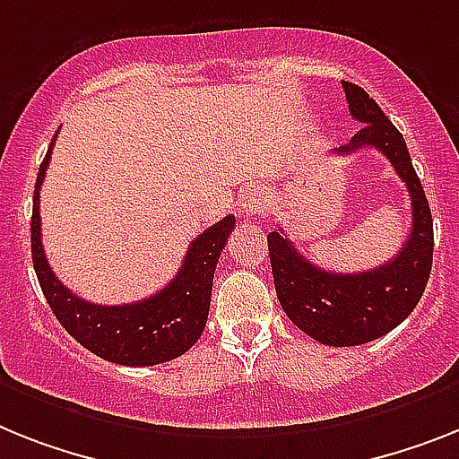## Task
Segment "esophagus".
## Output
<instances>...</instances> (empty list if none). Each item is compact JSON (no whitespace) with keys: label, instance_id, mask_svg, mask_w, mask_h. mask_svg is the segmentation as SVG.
Instances as JSON below:
<instances>
[{"label":"esophagus","instance_id":"34e87169","mask_svg":"<svg viewBox=\"0 0 459 459\" xmlns=\"http://www.w3.org/2000/svg\"><path fill=\"white\" fill-rule=\"evenodd\" d=\"M264 203L265 195L254 188V191H249V194L245 195V200H242V212H245V214H261V212H264Z\"/></svg>","mask_w":459,"mask_h":459}]
</instances>
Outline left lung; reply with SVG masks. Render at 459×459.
I'll list each match as a JSON object with an SVG mask.
<instances>
[{
	"instance_id": "left-lung-1",
	"label": "left lung",
	"mask_w": 459,
	"mask_h": 459,
	"mask_svg": "<svg viewBox=\"0 0 459 459\" xmlns=\"http://www.w3.org/2000/svg\"><path fill=\"white\" fill-rule=\"evenodd\" d=\"M350 114L359 133L333 153L378 149L406 184L411 195V236L394 259L367 273H329L317 268L280 230L268 233L273 280L280 306L303 333L322 345L350 348L390 333L425 294L432 273L434 221L429 203L411 163L403 134L392 126L364 88L342 81Z\"/></svg>"
}]
</instances>
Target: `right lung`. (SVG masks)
<instances>
[{
	"mask_svg": "<svg viewBox=\"0 0 459 459\" xmlns=\"http://www.w3.org/2000/svg\"><path fill=\"white\" fill-rule=\"evenodd\" d=\"M56 137L46 152L44 163L39 165L32 207V264L53 315L76 342L114 364L153 367L177 359L205 329L214 268L236 226V217L229 214L205 233H200L186 249L175 280L158 294L126 306H98L83 301L57 280L41 245L39 188L46 168L51 163Z\"/></svg>",
	"mask_w": 459,
	"mask_h": 459,
	"instance_id": "right-lung-1",
	"label": "right lung"
}]
</instances>
